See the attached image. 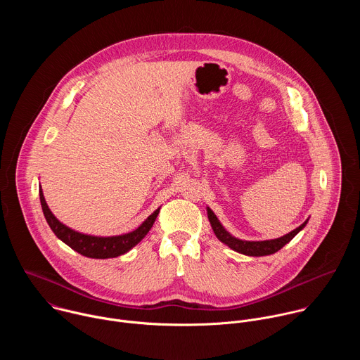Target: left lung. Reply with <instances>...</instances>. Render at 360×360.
I'll return each instance as SVG.
<instances>
[{
    "label": "left lung",
    "instance_id": "1",
    "mask_svg": "<svg viewBox=\"0 0 360 360\" xmlns=\"http://www.w3.org/2000/svg\"><path fill=\"white\" fill-rule=\"evenodd\" d=\"M207 214H208L210 224H211L217 238L222 243L229 246L232 250H235L238 253H242V255H248V256H266V255H272V253L278 252L286 243H289L306 226L307 221H309V219H306L299 228H296L292 232H289V233H286V235H283L281 238H276V239H269V240H243V239H239V238H235L233 235H231L222 226V224L219 222V219L217 218V215L214 214V211L210 207H207Z\"/></svg>",
    "mask_w": 360,
    "mask_h": 360
}]
</instances>
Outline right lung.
Returning a JSON list of instances; mask_svg holds the SVG:
<instances>
[{"label":"right lung","instance_id":"obj_1","mask_svg":"<svg viewBox=\"0 0 360 360\" xmlns=\"http://www.w3.org/2000/svg\"><path fill=\"white\" fill-rule=\"evenodd\" d=\"M39 200H41L44 217H45L49 228L53 229V232L56 233V236L58 239H61L64 243H67L75 252L81 253L82 256H86V258H92V259L117 258V256L124 255L128 250H131L149 232V229L152 228L153 222H155V219L160 214V210H161V208H158L157 211H153V214H150L132 232L115 235V236H95V235H88V233L74 231L70 226L64 225L61 221H58L56 218V215L48 208L41 185H39Z\"/></svg>","mask_w":360,"mask_h":360}]
</instances>
